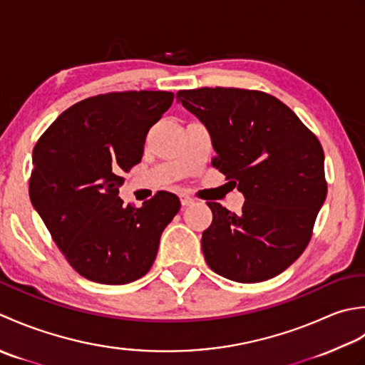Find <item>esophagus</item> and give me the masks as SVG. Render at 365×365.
<instances>
[{
  "label": "esophagus",
  "instance_id": "34e87169",
  "mask_svg": "<svg viewBox=\"0 0 365 365\" xmlns=\"http://www.w3.org/2000/svg\"><path fill=\"white\" fill-rule=\"evenodd\" d=\"M181 205H182V207H187V206H192V205H195V200H193L192 197H187V195H182V197H181Z\"/></svg>",
  "mask_w": 365,
  "mask_h": 365
}]
</instances>
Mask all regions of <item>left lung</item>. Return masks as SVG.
Masks as SVG:
<instances>
[{"instance_id": "left-lung-1", "label": "left lung", "mask_w": 365, "mask_h": 365, "mask_svg": "<svg viewBox=\"0 0 365 365\" xmlns=\"http://www.w3.org/2000/svg\"><path fill=\"white\" fill-rule=\"evenodd\" d=\"M176 98L210 129L212 167L245 197L240 214L207 202V266L244 284L276 277L306 250L328 193L322 143L292 108L263 91L215 86L182 89Z\"/></svg>"}]
</instances>
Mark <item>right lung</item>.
<instances>
[{"instance_id":"add662e5","label":"right lung","mask_w":365,"mask_h":365,"mask_svg":"<svg viewBox=\"0 0 365 365\" xmlns=\"http://www.w3.org/2000/svg\"><path fill=\"white\" fill-rule=\"evenodd\" d=\"M173 96H93L63 111L37 140L29 198L68 263L88 280L121 285L143 277L180 211V198L170 192L141 207L118 197L121 175L141 160L146 133Z\"/></svg>"}]
</instances>
